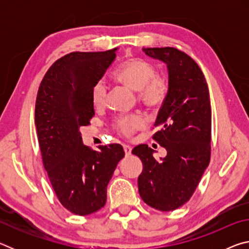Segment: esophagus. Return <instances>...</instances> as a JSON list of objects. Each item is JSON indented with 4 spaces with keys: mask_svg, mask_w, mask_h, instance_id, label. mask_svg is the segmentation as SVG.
I'll return each mask as SVG.
<instances>
[{
    "mask_svg": "<svg viewBox=\"0 0 249 249\" xmlns=\"http://www.w3.org/2000/svg\"><path fill=\"white\" fill-rule=\"evenodd\" d=\"M123 148H124V151H125V155L126 156H129L130 154H132V147H130V146L124 145Z\"/></svg>",
    "mask_w": 249,
    "mask_h": 249,
    "instance_id": "obj_1",
    "label": "esophagus"
}]
</instances>
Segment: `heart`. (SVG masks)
I'll return each instance as SVG.
<instances>
[{"instance_id":"1","label":"heart","mask_w":249,"mask_h":249,"mask_svg":"<svg viewBox=\"0 0 249 249\" xmlns=\"http://www.w3.org/2000/svg\"><path fill=\"white\" fill-rule=\"evenodd\" d=\"M114 79L129 89L137 91L138 99L145 107L159 108L167 100L169 86L165 79L156 75L153 66L142 59L134 58L125 61L115 71ZM107 101V87L102 81L96 82L91 89V102L93 107H104ZM144 120L141 115H123L115 121L116 132L128 137L137 129L144 127Z\"/></svg>"}]
</instances>
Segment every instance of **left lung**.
<instances>
[{
  "label": "left lung",
  "mask_w": 249,
  "mask_h": 249,
  "mask_svg": "<svg viewBox=\"0 0 249 249\" xmlns=\"http://www.w3.org/2000/svg\"><path fill=\"white\" fill-rule=\"evenodd\" d=\"M147 56L167 64L169 92L160 107L153 140L166 148L157 161L147 145L132 150L142 162L138 191L146 204L168 212L190 200L211 159L209 88L200 67L187 53L172 47L146 48Z\"/></svg>",
  "instance_id": "1"
}]
</instances>
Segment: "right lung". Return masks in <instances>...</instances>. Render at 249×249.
Here are the masks:
<instances>
[{
    "mask_svg": "<svg viewBox=\"0 0 249 249\" xmlns=\"http://www.w3.org/2000/svg\"><path fill=\"white\" fill-rule=\"evenodd\" d=\"M107 52H74L54 61L41 80L35 125L43 163L58 200L75 215H89L107 203V188L120 160L119 144H82L80 127L94 116L91 89L116 57Z\"/></svg>",
    "mask_w": 249,
    "mask_h": 249,
    "instance_id": "add662e5",
    "label": "right lung"
}]
</instances>
